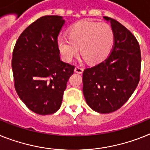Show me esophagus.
Returning <instances> with one entry per match:
<instances>
[{"instance_id": "34e87169", "label": "esophagus", "mask_w": 150, "mask_h": 150, "mask_svg": "<svg viewBox=\"0 0 150 150\" xmlns=\"http://www.w3.org/2000/svg\"><path fill=\"white\" fill-rule=\"evenodd\" d=\"M83 70H84V69H83L82 68L79 67V66H76V67L75 68V72L79 73V74H81V73L83 72Z\"/></svg>"}]
</instances>
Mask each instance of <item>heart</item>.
I'll use <instances>...</instances> for the list:
<instances>
[{"instance_id":"heart-1","label":"heart","mask_w":150,"mask_h":150,"mask_svg":"<svg viewBox=\"0 0 150 150\" xmlns=\"http://www.w3.org/2000/svg\"><path fill=\"white\" fill-rule=\"evenodd\" d=\"M69 37L60 36L57 44L62 56L70 62L79 47L83 58L90 63L103 60L110 52L114 41V31L105 23L81 21L69 29Z\"/></svg>"}]
</instances>
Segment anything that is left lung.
<instances>
[{
  "mask_svg": "<svg viewBox=\"0 0 150 150\" xmlns=\"http://www.w3.org/2000/svg\"><path fill=\"white\" fill-rule=\"evenodd\" d=\"M104 18L114 31V46L104 61L84 70L82 81L88 106L108 114L121 108L138 85L141 53L139 42L129 30L114 19Z\"/></svg>",
  "mask_w": 150,
  "mask_h": 150,
  "instance_id": "1",
  "label": "left lung"
}]
</instances>
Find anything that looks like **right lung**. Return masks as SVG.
<instances>
[{"instance_id":"right-lung-1","label":"right lung","mask_w":150,"mask_h":150,"mask_svg":"<svg viewBox=\"0 0 150 150\" xmlns=\"http://www.w3.org/2000/svg\"><path fill=\"white\" fill-rule=\"evenodd\" d=\"M64 23L61 16L40 17L23 31L13 48L15 90L25 105L40 115L59 109L75 69L59 57L57 39Z\"/></svg>"}]
</instances>
